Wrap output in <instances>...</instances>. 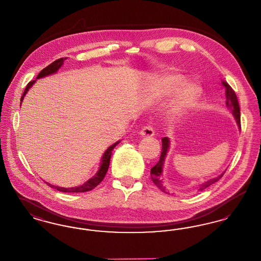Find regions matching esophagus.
Here are the masks:
<instances>
[{
  "label": "esophagus",
  "instance_id": "1",
  "mask_svg": "<svg viewBox=\"0 0 261 261\" xmlns=\"http://www.w3.org/2000/svg\"><path fill=\"white\" fill-rule=\"evenodd\" d=\"M140 135L142 137L150 138V137L154 136V131L150 126H144L140 131Z\"/></svg>",
  "mask_w": 261,
  "mask_h": 261
}]
</instances>
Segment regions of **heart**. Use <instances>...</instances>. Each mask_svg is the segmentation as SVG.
I'll return each mask as SVG.
<instances>
[{
	"label": "heart",
	"instance_id": "b5f03b06",
	"mask_svg": "<svg viewBox=\"0 0 261 261\" xmlns=\"http://www.w3.org/2000/svg\"><path fill=\"white\" fill-rule=\"evenodd\" d=\"M155 92L159 96L165 97L179 89L174 96L170 112L174 115H180L194 108L201 96V87L196 82H187L186 77L179 73H170L158 78Z\"/></svg>",
	"mask_w": 261,
	"mask_h": 261
}]
</instances>
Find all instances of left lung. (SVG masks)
I'll list each match as a JSON object with an SVG mask.
<instances>
[{"instance_id": "8db88e82", "label": "left lung", "mask_w": 261, "mask_h": 261, "mask_svg": "<svg viewBox=\"0 0 261 261\" xmlns=\"http://www.w3.org/2000/svg\"><path fill=\"white\" fill-rule=\"evenodd\" d=\"M222 85L225 88V94H226V108L229 110V112H231L236 120L238 127L241 129V119H240V107H239V101L237 99L236 94L234 92V90L231 88V86L225 82L222 81ZM162 153H161V158L159 162L150 169V176H151V180L152 182L158 186L160 190H162V192L169 194L168 192H166L165 187L162 185V171H163V166H164V162H165V158L167 155V152L169 150V146H170V141L167 137H164L162 139ZM223 173L218 175L215 178L210 179L203 183H201L199 185V191H203L204 189H206L207 187L211 186L212 184H214L215 182H217L222 176Z\"/></svg>"}]
</instances>
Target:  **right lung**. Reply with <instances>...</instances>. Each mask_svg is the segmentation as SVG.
<instances>
[{"instance_id": "1", "label": "right lung", "mask_w": 261, "mask_h": 261, "mask_svg": "<svg viewBox=\"0 0 261 261\" xmlns=\"http://www.w3.org/2000/svg\"><path fill=\"white\" fill-rule=\"evenodd\" d=\"M65 61V58L63 59H60V60H57L53 63L49 64L47 67H45L39 74H38L36 79H40V78H43L45 76H48V75L54 74L56 73L63 64V62ZM36 82V80L34 81H31L28 83V85L25 88L24 92H23V95L20 99V101L22 102L23 99H24L25 95L27 94V92L29 91V89L33 86V84ZM120 141H117L116 143L112 144L111 147H109L108 149H106V151L103 152L102 156H101V161L99 163V170L97 171V173L95 174L93 177H91L88 181H86L84 184L80 185L78 187H72V188H63V187H58L54 186V185H50V183L46 182L48 184V186H50L53 189H56L60 192H63V193H84V192H88V191H91L93 190L94 188L99 185V183L102 181V179L105 178L106 174L108 172V169H109V166H110V162H111V156H112V149H114L116 147L117 144H119Z\"/></svg>"}]
</instances>
